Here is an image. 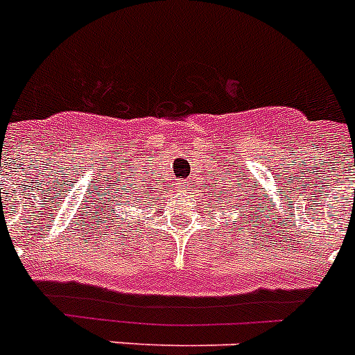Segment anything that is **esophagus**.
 Returning <instances> with one entry per match:
<instances>
[{"mask_svg":"<svg viewBox=\"0 0 355 355\" xmlns=\"http://www.w3.org/2000/svg\"><path fill=\"white\" fill-rule=\"evenodd\" d=\"M181 188H183V190H187L188 184H187V183H181Z\"/></svg>","mask_w":355,"mask_h":355,"instance_id":"1","label":"esophagus"}]
</instances>
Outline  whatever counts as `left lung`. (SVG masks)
<instances>
[{
	"label": "left lung",
	"mask_w": 355,
	"mask_h": 355,
	"mask_svg": "<svg viewBox=\"0 0 355 355\" xmlns=\"http://www.w3.org/2000/svg\"><path fill=\"white\" fill-rule=\"evenodd\" d=\"M246 187L243 184V180H232V178H225V175L216 174L214 178L213 188L209 190L211 197V206L225 218V225H239V220L241 222H253L252 214L255 213V209H252L255 204L251 202L253 200L255 202V197L253 193H245ZM234 210L236 215L232 214ZM230 214L227 215L226 213Z\"/></svg>",
	"instance_id": "1"
}]
</instances>
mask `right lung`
Instances as JSON below:
<instances>
[{
	"label": "right lung",
	"instance_id": "obj_1",
	"mask_svg": "<svg viewBox=\"0 0 355 355\" xmlns=\"http://www.w3.org/2000/svg\"><path fill=\"white\" fill-rule=\"evenodd\" d=\"M128 183H121L118 189L114 184L110 190H107V193L102 195V199L106 204L100 206V218H102V227L107 230V232L118 234L121 229H128L133 227L132 213H137L139 209H144L149 204H156L158 197L153 200L151 190H142L141 187H135V183L130 180ZM130 232V230H128Z\"/></svg>",
	"mask_w": 355,
	"mask_h": 355
}]
</instances>
